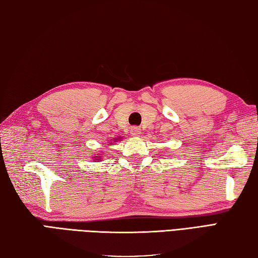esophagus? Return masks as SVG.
<instances>
[{"mask_svg": "<svg viewBox=\"0 0 258 258\" xmlns=\"http://www.w3.org/2000/svg\"><path fill=\"white\" fill-rule=\"evenodd\" d=\"M130 134H131V136H134V137H137V136L140 135V128L139 127H131Z\"/></svg>", "mask_w": 258, "mask_h": 258, "instance_id": "1", "label": "esophagus"}]
</instances>
